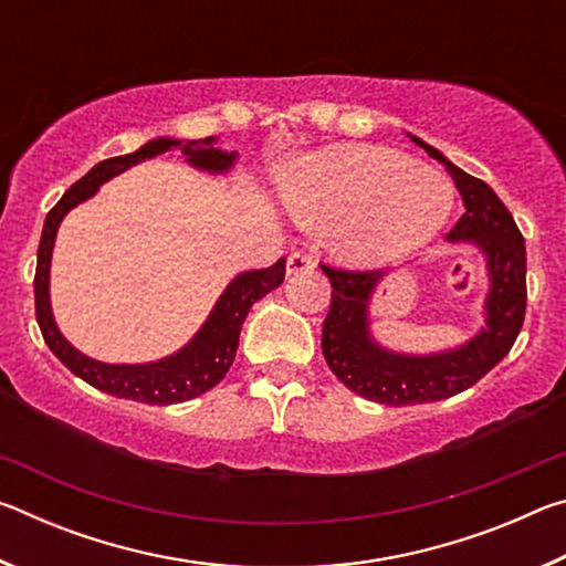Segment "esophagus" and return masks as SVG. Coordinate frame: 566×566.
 I'll use <instances>...</instances> for the list:
<instances>
[{
    "instance_id": "1",
    "label": "esophagus",
    "mask_w": 566,
    "mask_h": 566,
    "mask_svg": "<svg viewBox=\"0 0 566 566\" xmlns=\"http://www.w3.org/2000/svg\"><path fill=\"white\" fill-rule=\"evenodd\" d=\"M306 270H314V256L306 252H292L290 260H286V274H296Z\"/></svg>"
}]
</instances>
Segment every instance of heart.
<instances>
[{
	"label": "heart",
	"instance_id": "heart-1",
	"mask_svg": "<svg viewBox=\"0 0 566 566\" xmlns=\"http://www.w3.org/2000/svg\"><path fill=\"white\" fill-rule=\"evenodd\" d=\"M282 202L296 222L332 229V244L354 266L391 264L442 232L454 187L442 171L401 151L339 145L284 171Z\"/></svg>",
	"mask_w": 566,
	"mask_h": 566
}]
</instances>
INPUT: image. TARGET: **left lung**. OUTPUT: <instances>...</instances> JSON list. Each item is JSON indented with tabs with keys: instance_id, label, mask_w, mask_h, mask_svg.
Instances as JSON below:
<instances>
[{
	"instance_id": "8db88e82",
	"label": "left lung",
	"mask_w": 566,
	"mask_h": 566,
	"mask_svg": "<svg viewBox=\"0 0 566 566\" xmlns=\"http://www.w3.org/2000/svg\"><path fill=\"white\" fill-rule=\"evenodd\" d=\"M411 142L452 175L464 214L447 239L482 249L490 292L484 327L472 339L434 354H401L381 347L369 332L371 294L387 272H349L322 264L332 282V304L322 327L324 359L342 385L387 407L439 401L476 385L510 354L526 312V249L510 209L490 185L454 167L442 151L419 137Z\"/></svg>"
}]
</instances>
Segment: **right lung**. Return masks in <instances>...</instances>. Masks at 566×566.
Masks as SVG:
<instances>
[{"instance_id":"obj_1","label":"right lung","mask_w":566,"mask_h":566,"mask_svg":"<svg viewBox=\"0 0 566 566\" xmlns=\"http://www.w3.org/2000/svg\"><path fill=\"white\" fill-rule=\"evenodd\" d=\"M169 149H181V155L191 167L222 175L232 169L237 151H224L217 147L214 137L181 142L171 137H159L147 142L132 155L112 157L92 167L87 175L64 191V197L56 202L50 214L44 219L40 249H36V274H34V306H36V324H40L46 347L54 352L66 369L80 379L87 381L94 389L107 391L112 397L134 399L142 405H177V401L195 399L205 395L207 389L224 379L232 367L234 354L239 347V332L247 319L249 310L256 300L270 294L284 282V260H280L266 270H252L237 274L227 290L219 296L212 314L202 324L189 344L179 352L169 354L165 359L147 361V364H107L97 361L74 349L70 342L56 329L52 304H50V266H52V249L64 214L90 199L104 181L122 175L139 161L165 155Z\"/></svg>"}]
</instances>
